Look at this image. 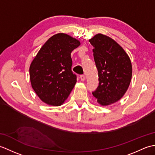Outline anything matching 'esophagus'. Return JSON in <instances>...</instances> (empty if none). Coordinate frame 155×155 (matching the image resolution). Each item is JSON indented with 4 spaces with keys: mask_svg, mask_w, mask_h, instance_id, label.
<instances>
[{
    "mask_svg": "<svg viewBox=\"0 0 155 155\" xmlns=\"http://www.w3.org/2000/svg\"><path fill=\"white\" fill-rule=\"evenodd\" d=\"M80 78H81V81H84L85 78H85V76L84 74H82V75L80 76Z\"/></svg>",
    "mask_w": 155,
    "mask_h": 155,
    "instance_id": "1",
    "label": "esophagus"
}]
</instances>
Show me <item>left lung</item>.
Returning a JSON list of instances; mask_svg holds the SVG:
<instances>
[{
  "label": "left lung",
  "instance_id": "1",
  "mask_svg": "<svg viewBox=\"0 0 155 155\" xmlns=\"http://www.w3.org/2000/svg\"><path fill=\"white\" fill-rule=\"evenodd\" d=\"M89 42L94 47L99 77L93 97L101 106H108L120 100L126 93L132 78V64L123 47L108 36L97 34Z\"/></svg>",
  "mask_w": 155,
  "mask_h": 155
}]
</instances>
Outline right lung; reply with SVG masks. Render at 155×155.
Wrapping results in <instances>:
<instances>
[{"label":"right lung","instance_id":"add662e5","mask_svg":"<svg viewBox=\"0 0 155 155\" xmlns=\"http://www.w3.org/2000/svg\"><path fill=\"white\" fill-rule=\"evenodd\" d=\"M81 45L65 33L52 36L41 48L29 68L32 88L39 98L51 106H61L77 83L71 53Z\"/></svg>","mask_w":155,"mask_h":155}]
</instances>
